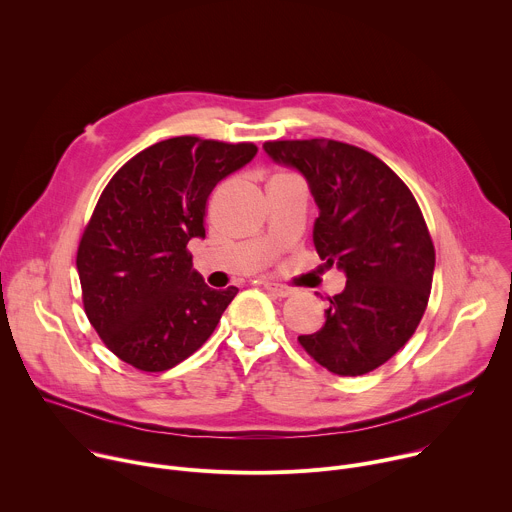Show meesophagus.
Here are the masks:
<instances>
[{
    "label": "esophagus",
    "instance_id": "esophagus-1",
    "mask_svg": "<svg viewBox=\"0 0 512 512\" xmlns=\"http://www.w3.org/2000/svg\"><path fill=\"white\" fill-rule=\"evenodd\" d=\"M263 287L269 291L271 296H275V298H289L291 294H294V289H291V287L281 285V283H275V281H271V279H265V281H263Z\"/></svg>",
    "mask_w": 512,
    "mask_h": 512
}]
</instances>
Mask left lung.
<instances>
[{"label": "left lung", "mask_w": 512, "mask_h": 512, "mask_svg": "<svg viewBox=\"0 0 512 512\" xmlns=\"http://www.w3.org/2000/svg\"><path fill=\"white\" fill-rule=\"evenodd\" d=\"M265 154L298 170L314 196V247L346 275L326 324L300 336L334 375L371 373L413 336L427 308L435 251L423 214L377 156L334 139L267 141Z\"/></svg>", "instance_id": "left-lung-1"}]
</instances>
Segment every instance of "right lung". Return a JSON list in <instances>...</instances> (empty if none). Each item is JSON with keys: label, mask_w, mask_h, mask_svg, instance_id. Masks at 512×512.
<instances>
[{"label": "right lung", "mask_w": 512, "mask_h": 512, "mask_svg": "<svg viewBox=\"0 0 512 512\" xmlns=\"http://www.w3.org/2000/svg\"><path fill=\"white\" fill-rule=\"evenodd\" d=\"M253 143L172 137L131 158L103 190L77 253L89 322L123 362L162 373L214 332L237 287L210 289L186 245L204 239L214 186L247 166Z\"/></svg>", "instance_id": "obj_1"}]
</instances>
